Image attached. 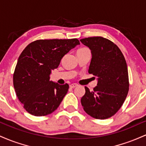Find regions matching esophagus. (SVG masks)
<instances>
[{
	"label": "esophagus",
	"instance_id": "1",
	"mask_svg": "<svg viewBox=\"0 0 146 146\" xmlns=\"http://www.w3.org/2000/svg\"><path fill=\"white\" fill-rule=\"evenodd\" d=\"M77 86H78V84H72L70 85V88H74Z\"/></svg>",
	"mask_w": 146,
	"mask_h": 146
}]
</instances>
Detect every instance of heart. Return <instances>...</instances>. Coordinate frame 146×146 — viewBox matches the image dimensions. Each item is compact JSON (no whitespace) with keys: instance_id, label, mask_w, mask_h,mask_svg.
I'll return each mask as SVG.
<instances>
[{"instance_id":"b5f03b06","label":"heart","mask_w":146,"mask_h":146,"mask_svg":"<svg viewBox=\"0 0 146 146\" xmlns=\"http://www.w3.org/2000/svg\"><path fill=\"white\" fill-rule=\"evenodd\" d=\"M83 48H80V49H83Z\"/></svg>"}]
</instances>
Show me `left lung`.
I'll return each mask as SVG.
<instances>
[{"label": "left lung", "mask_w": 146, "mask_h": 146, "mask_svg": "<svg viewBox=\"0 0 146 146\" xmlns=\"http://www.w3.org/2000/svg\"><path fill=\"white\" fill-rule=\"evenodd\" d=\"M91 52L88 73L98 77V84L81 99L84 110L90 116L105 119L113 116L123 105L129 90L127 64L123 53L113 42L102 37L80 40Z\"/></svg>", "instance_id": "1"}]
</instances>
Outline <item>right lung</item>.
<instances>
[{
	"mask_svg": "<svg viewBox=\"0 0 146 146\" xmlns=\"http://www.w3.org/2000/svg\"><path fill=\"white\" fill-rule=\"evenodd\" d=\"M80 44L76 38L38 40L23 50L13 80L16 95L28 113L44 116L58 108L69 86L50 81V75L64 55Z\"/></svg>",
	"mask_w": 146,
	"mask_h": 146,
	"instance_id": "1",
	"label": "right lung"
}]
</instances>
